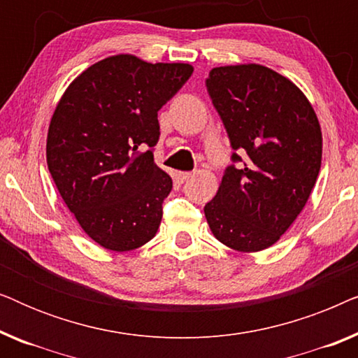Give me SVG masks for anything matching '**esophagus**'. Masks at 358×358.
<instances>
[{
  "mask_svg": "<svg viewBox=\"0 0 358 358\" xmlns=\"http://www.w3.org/2000/svg\"><path fill=\"white\" fill-rule=\"evenodd\" d=\"M178 178H179V180L180 182H184V180H187L189 178H192V173H178Z\"/></svg>",
  "mask_w": 358,
  "mask_h": 358,
  "instance_id": "1",
  "label": "esophagus"
}]
</instances>
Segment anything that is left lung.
Returning a JSON list of instances; mask_svg holds the SVG:
<instances>
[{
	"label": "left lung",
	"mask_w": 358,
	"mask_h": 358,
	"mask_svg": "<svg viewBox=\"0 0 358 358\" xmlns=\"http://www.w3.org/2000/svg\"><path fill=\"white\" fill-rule=\"evenodd\" d=\"M234 151L218 192L203 207L213 236L241 252L275 244L310 199L322 135L306 96L271 68L218 66L205 81Z\"/></svg>",
	"instance_id": "1"
}]
</instances>
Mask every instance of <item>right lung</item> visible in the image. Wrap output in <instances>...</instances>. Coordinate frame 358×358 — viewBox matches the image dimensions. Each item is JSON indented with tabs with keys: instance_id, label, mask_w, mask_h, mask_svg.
Instances as JSON below:
<instances>
[{
	"instance_id": "right-lung-1",
	"label": "right lung",
	"mask_w": 358,
	"mask_h": 358,
	"mask_svg": "<svg viewBox=\"0 0 358 358\" xmlns=\"http://www.w3.org/2000/svg\"><path fill=\"white\" fill-rule=\"evenodd\" d=\"M192 71L187 63L109 57L83 71L58 102L47 135L48 171L80 227L102 248L131 251L158 231L173 189L153 158L158 110Z\"/></svg>"
}]
</instances>
